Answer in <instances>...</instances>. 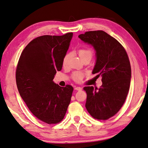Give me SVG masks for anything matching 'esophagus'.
<instances>
[{
  "label": "esophagus",
  "instance_id": "obj_1",
  "mask_svg": "<svg viewBox=\"0 0 148 148\" xmlns=\"http://www.w3.org/2000/svg\"><path fill=\"white\" fill-rule=\"evenodd\" d=\"M75 89L77 90V91H81V90H82V87H75Z\"/></svg>",
  "mask_w": 148,
  "mask_h": 148
}]
</instances>
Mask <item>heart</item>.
Wrapping results in <instances>:
<instances>
[{"label": "heart", "instance_id": "heart-1", "mask_svg": "<svg viewBox=\"0 0 148 148\" xmlns=\"http://www.w3.org/2000/svg\"><path fill=\"white\" fill-rule=\"evenodd\" d=\"M78 56L80 57V59L82 61H86V60H89L91 61L92 57L93 56V53L94 52L93 50L88 47H83L82 48H80L77 51ZM71 58V53H66L64 57L62 59V66L64 67H66L69 64V62H70V59ZM86 74L84 72L81 71H75L74 73L72 74V78L75 82H82L83 78L85 77Z\"/></svg>", "mask_w": 148, "mask_h": 148}]
</instances>
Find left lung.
I'll return each instance as SVG.
<instances>
[{
	"instance_id": "left-lung-1",
	"label": "left lung",
	"mask_w": 148,
	"mask_h": 148,
	"mask_svg": "<svg viewBox=\"0 0 148 148\" xmlns=\"http://www.w3.org/2000/svg\"><path fill=\"white\" fill-rule=\"evenodd\" d=\"M95 48L96 62L92 74L102 77L99 89L84 87L86 107L93 118L107 120L119 112L130 89L131 66L125 48L103 31H87L78 36Z\"/></svg>"
}]
</instances>
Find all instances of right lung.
I'll return each instance as SVG.
<instances>
[{"mask_svg":"<svg viewBox=\"0 0 148 148\" xmlns=\"http://www.w3.org/2000/svg\"><path fill=\"white\" fill-rule=\"evenodd\" d=\"M73 33L44 35L27 45L18 62L16 82L21 97L35 117L47 124L64 119L73 87H60L53 82L62 67Z\"/></svg>","mask_w":148,"mask_h":148,"instance_id":"right-lung-1","label":"right lung"}]
</instances>
